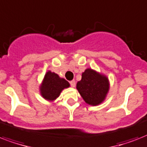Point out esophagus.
Wrapping results in <instances>:
<instances>
[{
    "instance_id": "esophagus-1",
    "label": "esophagus",
    "mask_w": 147,
    "mask_h": 147,
    "mask_svg": "<svg viewBox=\"0 0 147 147\" xmlns=\"http://www.w3.org/2000/svg\"><path fill=\"white\" fill-rule=\"evenodd\" d=\"M70 86H72V87H74L75 85H76V83H75V80H71V81L70 82Z\"/></svg>"
}]
</instances>
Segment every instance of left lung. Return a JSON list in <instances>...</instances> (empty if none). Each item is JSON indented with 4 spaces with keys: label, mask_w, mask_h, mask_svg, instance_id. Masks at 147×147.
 Wrapping results in <instances>:
<instances>
[{
    "label": "left lung",
    "mask_w": 147,
    "mask_h": 147,
    "mask_svg": "<svg viewBox=\"0 0 147 147\" xmlns=\"http://www.w3.org/2000/svg\"><path fill=\"white\" fill-rule=\"evenodd\" d=\"M77 89L86 103L96 106L104 100L109 90V81L104 75L88 68L82 74L81 80L77 82Z\"/></svg>",
    "instance_id": "obj_1"
}]
</instances>
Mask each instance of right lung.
Here are the masks:
<instances>
[{"instance_id":"1","label":"right lung","mask_w":147,"mask_h":147,"mask_svg":"<svg viewBox=\"0 0 147 147\" xmlns=\"http://www.w3.org/2000/svg\"><path fill=\"white\" fill-rule=\"evenodd\" d=\"M69 86L70 84L66 80L61 78L55 73L48 71L45 74L40 86V94L44 99L53 100L57 98L64 88Z\"/></svg>"}]
</instances>
